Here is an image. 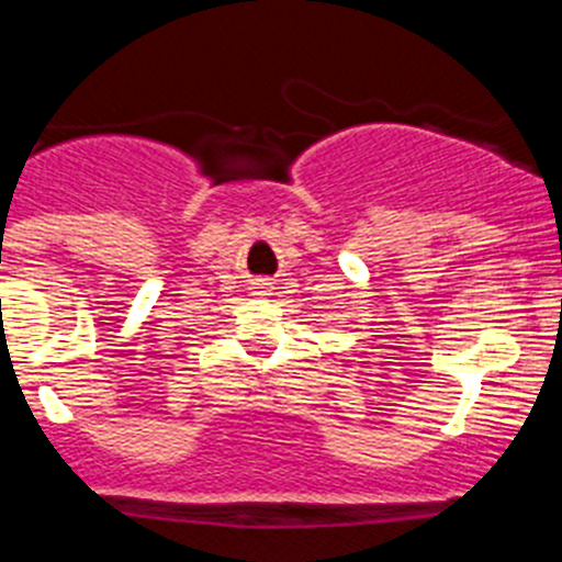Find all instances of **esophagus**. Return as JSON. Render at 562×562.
<instances>
[{
  "label": "esophagus",
  "mask_w": 562,
  "mask_h": 562,
  "mask_svg": "<svg viewBox=\"0 0 562 562\" xmlns=\"http://www.w3.org/2000/svg\"><path fill=\"white\" fill-rule=\"evenodd\" d=\"M252 295H272L270 281H267V278H258V281H252Z\"/></svg>",
  "instance_id": "esophagus-1"
}]
</instances>
